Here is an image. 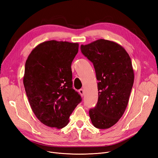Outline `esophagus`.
I'll return each mask as SVG.
<instances>
[{"label": "esophagus", "instance_id": "1", "mask_svg": "<svg viewBox=\"0 0 158 158\" xmlns=\"http://www.w3.org/2000/svg\"><path fill=\"white\" fill-rule=\"evenodd\" d=\"M79 94H81V96H83L84 94H85V91H84L83 89H80V90H79Z\"/></svg>", "mask_w": 158, "mask_h": 158}]
</instances>
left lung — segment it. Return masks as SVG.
Segmentation results:
<instances>
[{"instance_id":"obj_1","label":"left lung","mask_w":158,"mask_h":158,"mask_svg":"<svg viewBox=\"0 0 158 158\" xmlns=\"http://www.w3.org/2000/svg\"><path fill=\"white\" fill-rule=\"evenodd\" d=\"M81 50L93 63L99 81L98 103L89 110L91 121L98 128H109L128 105L134 80L131 59L123 46L102 39L82 44Z\"/></svg>"}]
</instances>
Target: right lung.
<instances>
[{"label": "right lung", "mask_w": 158, "mask_h": 158, "mask_svg": "<svg viewBox=\"0 0 158 158\" xmlns=\"http://www.w3.org/2000/svg\"><path fill=\"white\" fill-rule=\"evenodd\" d=\"M78 49V43L46 41L26 61L23 83L27 97L37 119L48 127H66L82 100L72 81L71 65Z\"/></svg>", "instance_id": "add662e5"}]
</instances>
